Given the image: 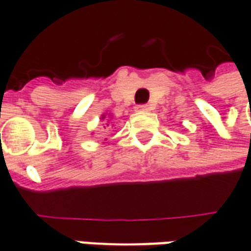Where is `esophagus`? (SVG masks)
Returning <instances> with one entry per match:
<instances>
[{"instance_id":"esophagus-1","label":"esophagus","mask_w":251,"mask_h":251,"mask_svg":"<svg viewBox=\"0 0 251 251\" xmlns=\"http://www.w3.org/2000/svg\"><path fill=\"white\" fill-rule=\"evenodd\" d=\"M135 111L136 112H149L150 111V106L146 105V104H143V105H136L135 106Z\"/></svg>"}]
</instances>
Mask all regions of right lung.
Masks as SVG:
<instances>
[{
	"label": "right lung",
	"mask_w": 251,
	"mask_h": 251,
	"mask_svg": "<svg viewBox=\"0 0 251 251\" xmlns=\"http://www.w3.org/2000/svg\"><path fill=\"white\" fill-rule=\"evenodd\" d=\"M102 119H105V115H104V116H102ZM106 120H108V119H106ZM106 126H108V127H109V124H106Z\"/></svg>",
	"instance_id": "add662e5"
}]
</instances>
